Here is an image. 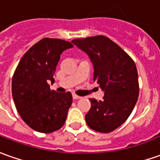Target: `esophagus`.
Segmentation results:
<instances>
[{
    "mask_svg": "<svg viewBox=\"0 0 160 160\" xmlns=\"http://www.w3.org/2000/svg\"><path fill=\"white\" fill-rule=\"evenodd\" d=\"M72 98L74 99V100H78V99H80L81 97H80V96H79V95H77V94H72Z\"/></svg>",
    "mask_w": 160,
    "mask_h": 160,
    "instance_id": "esophagus-1",
    "label": "esophagus"
}]
</instances>
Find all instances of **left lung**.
I'll return each instance as SVG.
<instances>
[{
	"mask_svg": "<svg viewBox=\"0 0 160 160\" xmlns=\"http://www.w3.org/2000/svg\"><path fill=\"white\" fill-rule=\"evenodd\" d=\"M72 43L88 53L94 64V81L105 94L102 101L89 99L86 122L92 130L108 133L130 117L139 94L137 66L122 49L105 36L76 38Z\"/></svg>",
	"mask_w": 160,
	"mask_h": 160,
	"instance_id": "left-lung-1",
	"label": "left lung"
}]
</instances>
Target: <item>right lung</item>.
I'll return each instance as SVG.
<instances>
[{
    "label": "right lung",
    "instance_id": "add662e5",
    "mask_svg": "<svg viewBox=\"0 0 160 160\" xmlns=\"http://www.w3.org/2000/svg\"><path fill=\"white\" fill-rule=\"evenodd\" d=\"M73 47L70 42L44 38L30 47L21 58L12 79V96L17 112L29 125L41 133H52L65 124L72 96L51 90L49 81L61 54Z\"/></svg>",
    "mask_w": 160,
    "mask_h": 160
}]
</instances>
